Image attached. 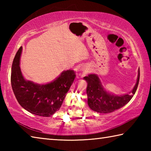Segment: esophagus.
<instances>
[{
  "instance_id": "1",
  "label": "esophagus",
  "mask_w": 151,
  "mask_h": 151,
  "mask_svg": "<svg viewBox=\"0 0 151 151\" xmlns=\"http://www.w3.org/2000/svg\"><path fill=\"white\" fill-rule=\"evenodd\" d=\"M86 70H83V73H82V75H86Z\"/></svg>"
}]
</instances>
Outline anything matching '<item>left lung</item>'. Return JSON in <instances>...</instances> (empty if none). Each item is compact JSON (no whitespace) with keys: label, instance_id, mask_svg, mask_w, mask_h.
Returning <instances> with one entry per match:
<instances>
[{"label":"left lung","instance_id":"left-lung-1","mask_svg":"<svg viewBox=\"0 0 151 151\" xmlns=\"http://www.w3.org/2000/svg\"><path fill=\"white\" fill-rule=\"evenodd\" d=\"M137 81L131 94L122 96H114L104 90L100 80L96 75H89L85 76L88 83L86 93L88 96V104L94 111L100 113H109L124 106L131 101L139 85L140 78V70L139 69Z\"/></svg>","mask_w":151,"mask_h":151}]
</instances>
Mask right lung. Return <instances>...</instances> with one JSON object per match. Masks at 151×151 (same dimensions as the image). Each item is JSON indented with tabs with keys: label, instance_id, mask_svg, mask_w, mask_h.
<instances>
[{
	"label": "right lung",
	"instance_id": "right-lung-1",
	"mask_svg": "<svg viewBox=\"0 0 151 151\" xmlns=\"http://www.w3.org/2000/svg\"><path fill=\"white\" fill-rule=\"evenodd\" d=\"M20 47L12 65L11 86L20 105L32 114L50 116L59 110L75 78L73 70H66L47 85H37L24 80L19 67Z\"/></svg>",
	"mask_w": 151,
	"mask_h": 151
}]
</instances>
